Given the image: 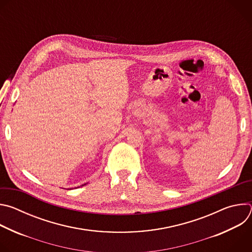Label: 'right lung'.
<instances>
[{
    "mask_svg": "<svg viewBox=\"0 0 252 252\" xmlns=\"http://www.w3.org/2000/svg\"><path fill=\"white\" fill-rule=\"evenodd\" d=\"M83 186H85V185H83Z\"/></svg>",
    "mask_w": 252,
    "mask_h": 252,
    "instance_id": "obj_1",
    "label": "right lung"
}]
</instances>
